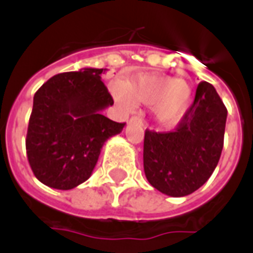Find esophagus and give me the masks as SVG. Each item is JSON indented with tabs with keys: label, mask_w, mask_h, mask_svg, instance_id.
<instances>
[{
	"label": "esophagus",
	"mask_w": 253,
	"mask_h": 253,
	"mask_svg": "<svg viewBox=\"0 0 253 253\" xmlns=\"http://www.w3.org/2000/svg\"><path fill=\"white\" fill-rule=\"evenodd\" d=\"M130 122H134V123H139V125H143V119L139 118V117H131Z\"/></svg>",
	"instance_id": "1"
}]
</instances>
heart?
Returning <instances> with one entry per match:
<instances>
[{
    "instance_id": "b5f03b06",
    "label": "heart",
    "mask_w": 253,
    "mask_h": 253,
    "mask_svg": "<svg viewBox=\"0 0 253 253\" xmlns=\"http://www.w3.org/2000/svg\"><path fill=\"white\" fill-rule=\"evenodd\" d=\"M113 95L123 110H134L135 105L155 106V117L166 126L180 122L192 103L193 91L186 81L162 75H144L125 84L123 90L113 87Z\"/></svg>"
}]
</instances>
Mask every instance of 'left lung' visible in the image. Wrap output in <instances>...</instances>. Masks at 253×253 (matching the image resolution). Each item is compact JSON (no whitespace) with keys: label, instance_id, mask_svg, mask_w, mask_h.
<instances>
[{"label":"left lung","instance_id":"8db88e82","mask_svg":"<svg viewBox=\"0 0 253 253\" xmlns=\"http://www.w3.org/2000/svg\"><path fill=\"white\" fill-rule=\"evenodd\" d=\"M226 119L227 109L215 87L200 83L194 102L174 130H146L143 164L148 182L170 197L200 189L218 166Z\"/></svg>","mask_w":253,"mask_h":253}]
</instances>
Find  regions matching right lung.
<instances>
[{"label":"right lung","mask_w":253,"mask_h":253,"mask_svg":"<svg viewBox=\"0 0 253 253\" xmlns=\"http://www.w3.org/2000/svg\"><path fill=\"white\" fill-rule=\"evenodd\" d=\"M105 71L59 73L34 95L26 152L35 177L49 188L69 190L86 181L103 143L126 125L101 114L114 103L101 81Z\"/></svg>","instance_id":"obj_1"}]
</instances>
